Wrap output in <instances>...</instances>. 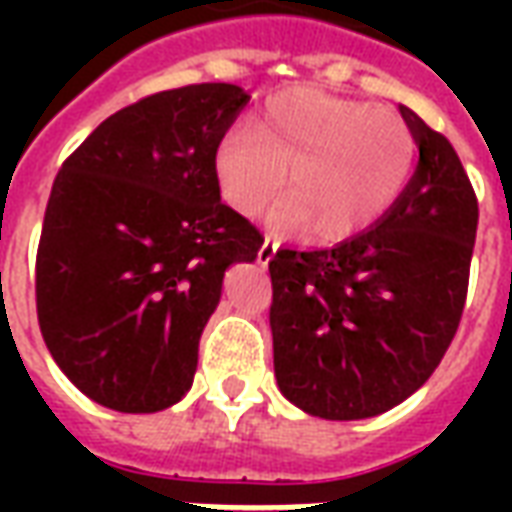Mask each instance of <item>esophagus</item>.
Segmentation results:
<instances>
[{
  "label": "esophagus",
  "instance_id": "obj_1",
  "mask_svg": "<svg viewBox=\"0 0 512 512\" xmlns=\"http://www.w3.org/2000/svg\"><path fill=\"white\" fill-rule=\"evenodd\" d=\"M274 252H277V244H274V241H263V246H260V252H257V260H260V263H263V266H266L268 260H271V257H274Z\"/></svg>",
  "mask_w": 512,
  "mask_h": 512
}]
</instances>
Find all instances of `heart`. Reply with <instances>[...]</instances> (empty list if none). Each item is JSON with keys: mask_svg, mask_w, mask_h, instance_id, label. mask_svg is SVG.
Returning <instances> with one entry per match:
<instances>
[{"mask_svg": "<svg viewBox=\"0 0 512 512\" xmlns=\"http://www.w3.org/2000/svg\"><path fill=\"white\" fill-rule=\"evenodd\" d=\"M414 164L417 136L397 112L304 87L274 95L216 150V178L235 211H266L288 169L277 222L315 224L329 241L381 222L406 194Z\"/></svg>", "mask_w": 512, "mask_h": 512, "instance_id": "1", "label": "heart"}]
</instances>
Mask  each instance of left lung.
<instances>
[{
  "instance_id": "obj_1",
  "label": "left lung",
  "mask_w": 512,
  "mask_h": 512,
  "mask_svg": "<svg viewBox=\"0 0 512 512\" xmlns=\"http://www.w3.org/2000/svg\"><path fill=\"white\" fill-rule=\"evenodd\" d=\"M419 161L381 222L332 249L271 257L274 376L321 419L384 414L425 384L461 323L477 197L447 136L408 106Z\"/></svg>"
}]
</instances>
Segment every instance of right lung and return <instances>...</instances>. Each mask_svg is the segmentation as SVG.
<instances>
[{
  "mask_svg": "<svg viewBox=\"0 0 512 512\" xmlns=\"http://www.w3.org/2000/svg\"><path fill=\"white\" fill-rule=\"evenodd\" d=\"M246 104L224 82L147 95L106 117L51 186L35 266L40 332L101 406H175L224 271L263 246L216 178V150Z\"/></svg>",
  "mask_w": 512,
  "mask_h": 512,
  "instance_id": "right-lung-1",
  "label": "right lung"
}]
</instances>
